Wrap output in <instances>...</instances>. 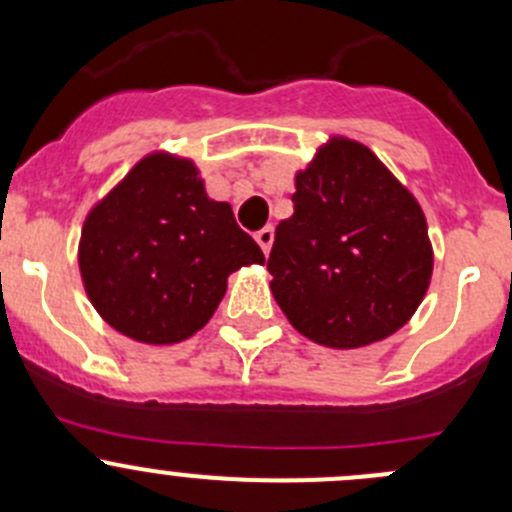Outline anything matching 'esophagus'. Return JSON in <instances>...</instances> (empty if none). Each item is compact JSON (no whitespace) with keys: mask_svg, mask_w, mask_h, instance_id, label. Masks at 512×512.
Returning a JSON list of instances; mask_svg holds the SVG:
<instances>
[{"mask_svg":"<svg viewBox=\"0 0 512 512\" xmlns=\"http://www.w3.org/2000/svg\"><path fill=\"white\" fill-rule=\"evenodd\" d=\"M255 240H257V245L262 247V252H265V255H270L272 242H275V230H272V225H267V227H262V230H257L255 232Z\"/></svg>","mask_w":512,"mask_h":512,"instance_id":"1","label":"esophagus"}]
</instances>
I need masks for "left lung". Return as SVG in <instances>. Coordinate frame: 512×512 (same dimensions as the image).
<instances>
[{
    "label": "left lung",
    "instance_id": "8db88e82",
    "mask_svg": "<svg viewBox=\"0 0 512 512\" xmlns=\"http://www.w3.org/2000/svg\"><path fill=\"white\" fill-rule=\"evenodd\" d=\"M275 232L270 289L294 329L329 349L399 332L431 285L426 215L364 143L332 136L294 175Z\"/></svg>",
    "mask_w": 512,
    "mask_h": 512
}]
</instances>
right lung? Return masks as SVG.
Returning a JSON list of instances; mask_svg holds the SVG:
<instances>
[{"label": "right lung", "instance_id": "obj_1", "mask_svg": "<svg viewBox=\"0 0 512 512\" xmlns=\"http://www.w3.org/2000/svg\"><path fill=\"white\" fill-rule=\"evenodd\" d=\"M265 255L208 198L198 165L148 153L91 208L81 227L79 270L96 312L143 344H178L210 322L227 277Z\"/></svg>", "mask_w": 512, "mask_h": 512}]
</instances>
